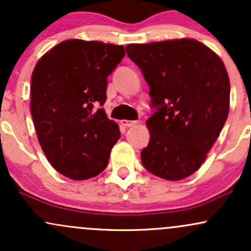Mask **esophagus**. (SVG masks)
<instances>
[{
  "label": "esophagus",
  "mask_w": 251,
  "mask_h": 251,
  "mask_svg": "<svg viewBox=\"0 0 251 251\" xmlns=\"http://www.w3.org/2000/svg\"><path fill=\"white\" fill-rule=\"evenodd\" d=\"M120 124H122L124 127H132V126L137 125L138 122H133V120H122Z\"/></svg>",
  "instance_id": "obj_1"
}]
</instances>
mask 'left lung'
Segmentation results:
<instances>
[{
    "label": "left lung",
    "instance_id": "8db88e82",
    "mask_svg": "<svg viewBox=\"0 0 251 251\" xmlns=\"http://www.w3.org/2000/svg\"><path fill=\"white\" fill-rule=\"evenodd\" d=\"M142 70L157 112L146 120L150 143L144 168L166 180H180L205 162L229 114L230 81L223 61L195 39L126 46Z\"/></svg>",
    "mask_w": 251,
    "mask_h": 251
}]
</instances>
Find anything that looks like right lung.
Segmentation results:
<instances>
[{
	"label": "right lung",
	"instance_id": "add662e5",
	"mask_svg": "<svg viewBox=\"0 0 251 251\" xmlns=\"http://www.w3.org/2000/svg\"><path fill=\"white\" fill-rule=\"evenodd\" d=\"M124 46L66 40L40 57L31 74L30 112L37 140L50 165L74 180L106 169L119 126L103 108L107 76Z\"/></svg>",
	"mask_w": 251,
	"mask_h": 251
}]
</instances>
